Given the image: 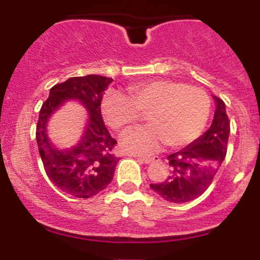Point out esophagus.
Returning <instances> with one entry per match:
<instances>
[{"label":"esophagus","instance_id":"obj_1","mask_svg":"<svg viewBox=\"0 0 260 260\" xmlns=\"http://www.w3.org/2000/svg\"><path fill=\"white\" fill-rule=\"evenodd\" d=\"M138 159L142 160L144 164H150L155 160H159V157H157V156H153V157H151V156H138Z\"/></svg>","mask_w":260,"mask_h":260}]
</instances>
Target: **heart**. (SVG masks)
Here are the masks:
<instances>
[{"instance_id": "1", "label": "heart", "mask_w": 260, "mask_h": 260, "mask_svg": "<svg viewBox=\"0 0 260 260\" xmlns=\"http://www.w3.org/2000/svg\"><path fill=\"white\" fill-rule=\"evenodd\" d=\"M101 111L110 127L123 133L145 115L149 124L128 133L122 148L128 153L151 154L165 143L178 148L193 142L207 124L211 111L208 92L175 80H153L128 88V96L109 91Z\"/></svg>"}]
</instances>
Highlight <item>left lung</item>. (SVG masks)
<instances>
[{
  "mask_svg": "<svg viewBox=\"0 0 260 260\" xmlns=\"http://www.w3.org/2000/svg\"><path fill=\"white\" fill-rule=\"evenodd\" d=\"M215 112L211 126L194 142L169 155L165 181L151 183L154 192L170 203H187L202 196L215 177L228 150L230 121L225 103L213 96Z\"/></svg>",
  "mask_w": 260,
  "mask_h": 260,
  "instance_id": "8db88e82",
  "label": "left lung"
}]
</instances>
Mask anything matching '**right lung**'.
Here are the masks:
<instances>
[{
  "label": "right lung",
  "mask_w": 260,
  "mask_h": 260,
  "mask_svg": "<svg viewBox=\"0 0 260 260\" xmlns=\"http://www.w3.org/2000/svg\"><path fill=\"white\" fill-rule=\"evenodd\" d=\"M112 82L96 74L72 77L50 89L41 106L37 126V142L45 171L62 192L76 198H90L109 186L118 157L112 154L115 139L101 116V99ZM78 101L88 111L82 138L71 148L59 149L48 138L47 123L66 101Z\"/></svg>",
  "instance_id": "1"
}]
</instances>
